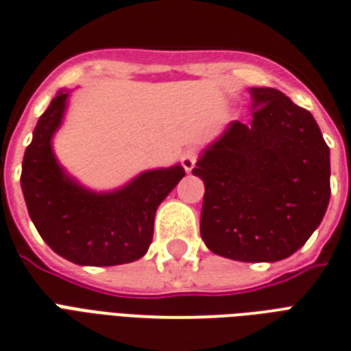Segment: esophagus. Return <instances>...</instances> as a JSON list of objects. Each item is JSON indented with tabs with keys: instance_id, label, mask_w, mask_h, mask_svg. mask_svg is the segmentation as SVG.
<instances>
[{
	"instance_id": "obj_1",
	"label": "esophagus",
	"mask_w": 351,
	"mask_h": 351,
	"mask_svg": "<svg viewBox=\"0 0 351 351\" xmlns=\"http://www.w3.org/2000/svg\"><path fill=\"white\" fill-rule=\"evenodd\" d=\"M199 159V150L197 148H186L183 152V158H181V165L186 172H192L193 167H195V162Z\"/></svg>"
}]
</instances>
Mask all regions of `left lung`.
<instances>
[{"label": "left lung", "instance_id": "obj_1", "mask_svg": "<svg viewBox=\"0 0 351 351\" xmlns=\"http://www.w3.org/2000/svg\"><path fill=\"white\" fill-rule=\"evenodd\" d=\"M250 125L235 121L203 154L201 237L243 263L290 257L330 203V148L308 110L276 88H250Z\"/></svg>", "mask_w": 351, "mask_h": 351}]
</instances>
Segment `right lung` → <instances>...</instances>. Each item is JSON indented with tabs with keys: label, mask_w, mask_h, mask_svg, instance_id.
Wrapping results in <instances>:
<instances>
[{
	"label": "right lung",
	"mask_w": 351,
	"mask_h": 351,
	"mask_svg": "<svg viewBox=\"0 0 351 351\" xmlns=\"http://www.w3.org/2000/svg\"><path fill=\"white\" fill-rule=\"evenodd\" d=\"M60 92L39 117L23 158L21 189L45 243L75 265H125L147 254L161 201L184 176L181 165L137 176L125 189L94 193L64 176L50 147L63 117Z\"/></svg>",
	"instance_id": "right-lung-1"
}]
</instances>
